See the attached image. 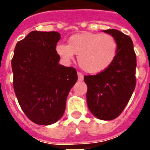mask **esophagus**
Wrapping results in <instances>:
<instances>
[{
  "instance_id": "esophagus-1",
  "label": "esophagus",
  "mask_w": 150,
  "mask_h": 150,
  "mask_svg": "<svg viewBox=\"0 0 150 150\" xmlns=\"http://www.w3.org/2000/svg\"><path fill=\"white\" fill-rule=\"evenodd\" d=\"M77 75H78L79 81H83V75H82L80 72H78V73H77Z\"/></svg>"
}]
</instances>
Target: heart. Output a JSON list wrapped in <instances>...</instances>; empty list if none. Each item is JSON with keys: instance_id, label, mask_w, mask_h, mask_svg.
<instances>
[{"instance_id": "heart-1", "label": "heart", "mask_w": 150, "mask_h": 150, "mask_svg": "<svg viewBox=\"0 0 150 150\" xmlns=\"http://www.w3.org/2000/svg\"><path fill=\"white\" fill-rule=\"evenodd\" d=\"M118 44L110 34L83 32L72 35L67 45L58 44L56 54L66 63L78 55L79 67L89 74H98L108 69L114 61Z\"/></svg>"}]
</instances>
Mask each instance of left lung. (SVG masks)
<instances>
[{
    "instance_id": "left-lung-1",
    "label": "left lung",
    "mask_w": 150,
    "mask_h": 150,
    "mask_svg": "<svg viewBox=\"0 0 150 150\" xmlns=\"http://www.w3.org/2000/svg\"><path fill=\"white\" fill-rule=\"evenodd\" d=\"M103 31L117 42L116 58L103 72L84 76V82L91 114L100 120H112L122 112L135 89L137 58L131 38L115 29Z\"/></svg>"
}]
</instances>
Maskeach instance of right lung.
Listing matches in <instances>:
<instances>
[{
    "label": "right lung",
    "instance_id": "1",
    "mask_svg": "<svg viewBox=\"0 0 150 150\" xmlns=\"http://www.w3.org/2000/svg\"><path fill=\"white\" fill-rule=\"evenodd\" d=\"M58 32L32 31L17 43L12 59L13 88L21 109L41 125L57 122L66 109L69 91L78 79L76 70L59 62Z\"/></svg>",
    "mask_w": 150,
    "mask_h": 150
}]
</instances>
